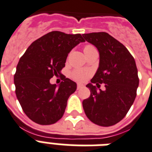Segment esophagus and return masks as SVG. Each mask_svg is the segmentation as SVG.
Segmentation results:
<instances>
[{"mask_svg":"<svg viewBox=\"0 0 152 152\" xmlns=\"http://www.w3.org/2000/svg\"><path fill=\"white\" fill-rule=\"evenodd\" d=\"M82 87H83V84H80V83L77 84V90H80V89H81Z\"/></svg>","mask_w":152,"mask_h":152,"instance_id":"obj_1","label":"esophagus"}]
</instances>
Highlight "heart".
Here are the masks:
<instances>
[{
  "label": "heart",
  "instance_id": "1",
  "mask_svg": "<svg viewBox=\"0 0 152 152\" xmlns=\"http://www.w3.org/2000/svg\"><path fill=\"white\" fill-rule=\"evenodd\" d=\"M91 49H95V48L92 45H86L83 48V51L86 52L87 50H90ZM89 72L86 71V70L83 69H75L73 70L71 73V77L74 80L76 81H78V82H83L85 80L88 78Z\"/></svg>",
  "mask_w": 152,
  "mask_h": 152
}]
</instances>
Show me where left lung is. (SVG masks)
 <instances>
[{"label": "left lung", "instance_id": "1", "mask_svg": "<svg viewBox=\"0 0 152 152\" xmlns=\"http://www.w3.org/2000/svg\"><path fill=\"white\" fill-rule=\"evenodd\" d=\"M83 37L100 54L99 68L91 83L87 85L91 95L83 101V107L92 123L111 126L126 116L135 100L139 85L136 62L127 48L105 32L86 33ZM93 83L99 88L104 83L106 91H97Z\"/></svg>", "mask_w": 152, "mask_h": 152}]
</instances>
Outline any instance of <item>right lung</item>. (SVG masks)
I'll use <instances>...</instances> for the list:
<instances>
[{
	"label": "right lung",
	"mask_w": 152,
	"mask_h": 152,
	"mask_svg": "<svg viewBox=\"0 0 152 152\" xmlns=\"http://www.w3.org/2000/svg\"><path fill=\"white\" fill-rule=\"evenodd\" d=\"M84 41L81 34L50 32L33 42L20 58L14 76L16 97L25 114L34 123L50 125L63 116L76 83L62 75L57 87L50 84V79L61 76L68 54Z\"/></svg>",
	"instance_id": "right-lung-1"
}]
</instances>
